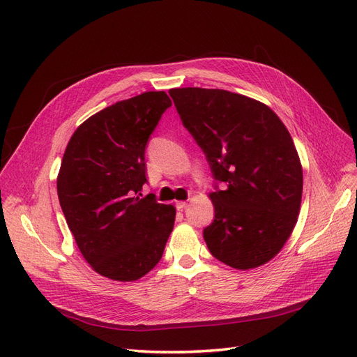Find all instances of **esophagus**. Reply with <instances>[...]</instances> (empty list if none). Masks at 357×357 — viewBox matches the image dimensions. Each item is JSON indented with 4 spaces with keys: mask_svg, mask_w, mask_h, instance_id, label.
Returning a JSON list of instances; mask_svg holds the SVG:
<instances>
[{
    "mask_svg": "<svg viewBox=\"0 0 357 357\" xmlns=\"http://www.w3.org/2000/svg\"><path fill=\"white\" fill-rule=\"evenodd\" d=\"M176 207L177 210H183L188 207V201H176Z\"/></svg>",
    "mask_w": 357,
    "mask_h": 357,
    "instance_id": "obj_1",
    "label": "esophagus"
}]
</instances>
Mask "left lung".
Wrapping results in <instances>:
<instances>
[{
    "label": "left lung",
    "instance_id": "left-lung-1",
    "mask_svg": "<svg viewBox=\"0 0 357 357\" xmlns=\"http://www.w3.org/2000/svg\"><path fill=\"white\" fill-rule=\"evenodd\" d=\"M183 125L215 180L210 253L235 269L257 268L282 250L298 222L302 165L287 128L261 101L223 89H169Z\"/></svg>",
    "mask_w": 357,
    "mask_h": 357
}]
</instances>
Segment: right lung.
Segmentation results:
<instances>
[{
	"mask_svg": "<svg viewBox=\"0 0 357 357\" xmlns=\"http://www.w3.org/2000/svg\"><path fill=\"white\" fill-rule=\"evenodd\" d=\"M169 105L164 91H152L105 107L75 129L61 162L58 197L75 244L114 282L152 271L174 228V205L139 198L147 139Z\"/></svg>",
	"mask_w": 357,
	"mask_h": 357,
	"instance_id": "obj_1",
	"label": "right lung"
}]
</instances>
